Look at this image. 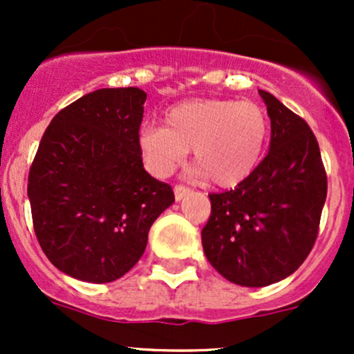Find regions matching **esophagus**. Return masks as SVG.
I'll list each match as a JSON object with an SVG mask.
<instances>
[{"instance_id": "34e87169", "label": "esophagus", "mask_w": 354, "mask_h": 354, "mask_svg": "<svg viewBox=\"0 0 354 354\" xmlns=\"http://www.w3.org/2000/svg\"><path fill=\"white\" fill-rule=\"evenodd\" d=\"M188 194H190V188L183 187V185H176L174 187V198H176V202H181Z\"/></svg>"}]
</instances>
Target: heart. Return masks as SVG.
<instances>
[{
  "label": "heart",
  "mask_w": 354,
  "mask_h": 354,
  "mask_svg": "<svg viewBox=\"0 0 354 354\" xmlns=\"http://www.w3.org/2000/svg\"><path fill=\"white\" fill-rule=\"evenodd\" d=\"M269 138V116L253 101L194 99L164 114V128L145 124L137 145L145 169L167 178L192 149L197 174L234 188L259 166Z\"/></svg>",
  "instance_id": "1"
}]
</instances>
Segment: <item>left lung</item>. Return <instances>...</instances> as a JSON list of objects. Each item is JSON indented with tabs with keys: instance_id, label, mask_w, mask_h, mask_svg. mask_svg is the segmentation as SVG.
<instances>
[{
	"instance_id": "8db88e82",
	"label": "left lung",
	"mask_w": 354,
	"mask_h": 354,
	"mask_svg": "<svg viewBox=\"0 0 354 354\" xmlns=\"http://www.w3.org/2000/svg\"><path fill=\"white\" fill-rule=\"evenodd\" d=\"M270 118L269 152L234 190L210 194L202 245L230 283L262 288L291 276L317 240L327 176L305 120L259 91Z\"/></svg>"
}]
</instances>
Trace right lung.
Masks as SVG:
<instances>
[{"mask_svg":"<svg viewBox=\"0 0 354 354\" xmlns=\"http://www.w3.org/2000/svg\"><path fill=\"white\" fill-rule=\"evenodd\" d=\"M142 88H99L59 111L42 135L27 195L42 252L66 276L111 283L144 255L152 223L173 205L144 169Z\"/></svg>","mask_w":354,"mask_h":354,"instance_id":"obj_1","label":"right lung"}]
</instances>
